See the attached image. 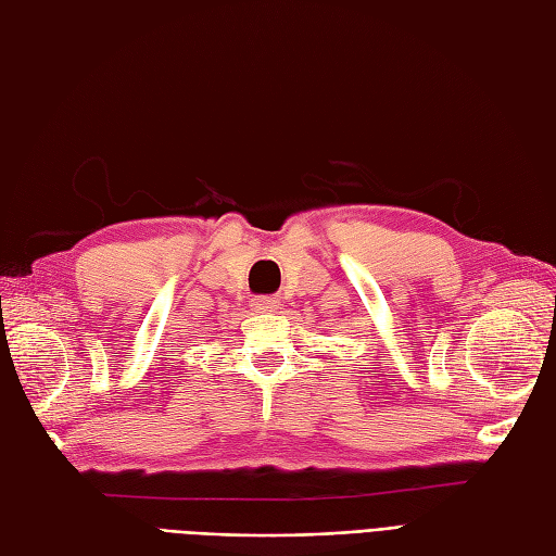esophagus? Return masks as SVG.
Returning <instances> with one entry per match:
<instances>
[{"mask_svg":"<svg viewBox=\"0 0 556 556\" xmlns=\"http://www.w3.org/2000/svg\"><path fill=\"white\" fill-rule=\"evenodd\" d=\"M278 299L276 296H254L252 299V306L257 308V311H274V308H278Z\"/></svg>","mask_w":556,"mask_h":556,"instance_id":"esophagus-1","label":"esophagus"}]
</instances>
